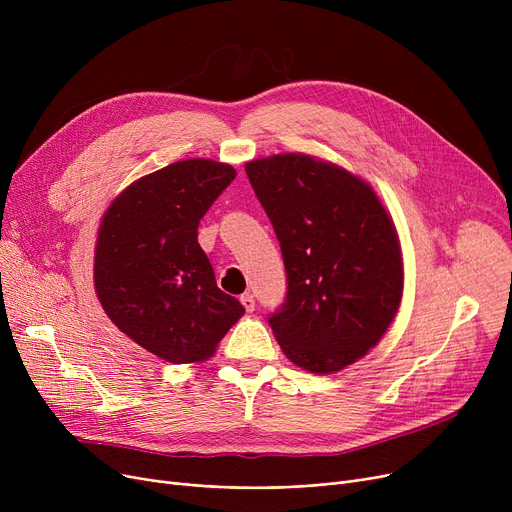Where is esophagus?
Segmentation results:
<instances>
[{"instance_id": "1", "label": "esophagus", "mask_w": 512, "mask_h": 512, "mask_svg": "<svg viewBox=\"0 0 512 512\" xmlns=\"http://www.w3.org/2000/svg\"><path fill=\"white\" fill-rule=\"evenodd\" d=\"M240 303H242V307H245V311H247V313H253V311H255V297H253L251 292H245V294H242V297H240Z\"/></svg>"}]
</instances>
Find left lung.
<instances>
[{
    "label": "left lung",
    "instance_id": "1",
    "mask_svg": "<svg viewBox=\"0 0 512 512\" xmlns=\"http://www.w3.org/2000/svg\"><path fill=\"white\" fill-rule=\"evenodd\" d=\"M245 170L284 257L286 303L270 317L282 353L317 375L353 365L400 307L405 272L392 215L371 184L313 155L259 157Z\"/></svg>",
    "mask_w": 512,
    "mask_h": 512
}]
</instances>
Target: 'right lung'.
<instances>
[{
	"label": "right lung",
	"mask_w": 512,
	"mask_h": 512,
	"mask_svg": "<svg viewBox=\"0 0 512 512\" xmlns=\"http://www.w3.org/2000/svg\"><path fill=\"white\" fill-rule=\"evenodd\" d=\"M234 178L222 161H174L126 186L97 230L93 282L105 315L174 365L207 361L245 315L215 284L197 240L199 220Z\"/></svg>",
	"instance_id": "1"
}]
</instances>
